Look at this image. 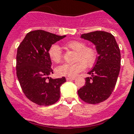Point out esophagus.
I'll list each match as a JSON object with an SVG mask.
<instances>
[{
  "instance_id": "esophagus-1",
  "label": "esophagus",
  "mask_w": 134,
  "mask_h": 134,
  "mask_svg": "<svg viewBox=\"0 0 134 134\" xmlns=\"http://www.w3.org/2000/svg\"><path fill=\"white\" fill-rule=\"evenodd\" d=\"M75 77H67L66 78V79H67V80H75Z\"/></svg>"
}]
</instances>
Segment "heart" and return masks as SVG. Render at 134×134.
<instances>
[{
  "mask_svg": "<svg viewBox=\"0 0 134 134\" xmlns=\"http://www.w3.org/2000/svg\"><path fill=\"white\" fill-rule=\"evenodd\" d=\"M68 48L77 52L74 64H63L56 68V74L58 76L74 77L78 73L84 71L86 66L92 67L97 60V53L96 50L86 47L85 43L78 41H71L66 44ZM50 59L54 63H59L63 57V52L59 45L52 44L48 51Z\"/></svg>",
  "mask_w": 134,
  "mask_h": 134,
  "instance_id": "1",
  "label": "heart"
}]
</instances>
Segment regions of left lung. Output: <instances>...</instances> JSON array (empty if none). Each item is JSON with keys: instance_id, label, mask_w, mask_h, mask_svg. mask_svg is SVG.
I'll return each instance as SVG.
<instances>
[{"instance_id": "8db88e82", "label": "left lung", "mask_w": 134, "mask_h": 134, "mask_svg": "<svg viewBox=\"0 0 134 134\" xmlns=\"http://www.w3.org/2000/svg\"><path fill=\"white\" fill-rule=\"evenodd\" d=\"M80 38L95 45L98 56L88 72L92 76L85 78V85L78 94L85 103L98 104L108 98L116 86L120 69V49L114 36L106 31L83 34Z\"/></svg>"}]
</instances>
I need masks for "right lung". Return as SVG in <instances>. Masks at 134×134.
Masks as SVG:
<instances>
[{
	"label": "right lung",
	"mask_w": 134,
	"mask_h": 134,
	"mask_svg": "<svg viewBox=\"0 0 134 134\" xmlns=\"http://www.w3.org/2000/svg\"><path fill=\"white\" fill-rule=\"evenodd\" d=\"M66 36H58L43 30L27 34L16 55V74L23 92L29 100L38 105H51L60 96L65 77L52 78L49 49Z\"/></svg>",
	"instance_id": "right-lung-1"
}]
</instances>
